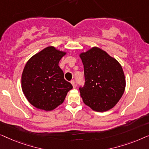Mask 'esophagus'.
Wrapping results in <instances>:
<instances>
[{"label": "esophagus", "mask_w": 149, "mask_h": 149, "mask_svg": "<svg viewBox=\"0 0 149 149\" xmlns=\"http://www.w3.org/2000/svg\"><path fill=\"white\" fill-rule=\"evenodd\" d=\"M71 84H72L73 88H75L76 87V84H75V82L74 80L71 81Z\"/></svg>", "instance_id": "esophagus-1"}]
</instances>
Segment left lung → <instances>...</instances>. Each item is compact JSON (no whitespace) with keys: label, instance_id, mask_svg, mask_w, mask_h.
<instances>
[{"label":"left lung","instance_id":"left-lung-1","mask_svg":"<svg viewBox=\"0 0 149 149\" xmlns=\"http://www.w3.org/2000/svg\"><path fill=\"white\" fill-rule=\"evenodd\" d=\"M84 65L85 85L79 88L84 103L96 112L113 108L125 91V77L116 58L94 47L79 54Z\"/></svg>","mask_w":149,"mask_h":149}]
</instances>
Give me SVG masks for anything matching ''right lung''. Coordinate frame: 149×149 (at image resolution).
<instances>
[{
  "label": "right lung",
  "mask_w": 149,
  "mask_h": 149,
  "mask_svg": "<svg viewBox=\"0 0 149 149\" xmlns=\"http://www.w3.org/2000/svg\"><path fill=\"white\" fill-rule=\"evenodd\" d=\"M66 54L51 46L35 54L26 63L22 75V88L28 102L36 109L54 110L63 102L72 89L58 66Z\"/></svg>",
  "instance_id": "1"
}]
</instances>
